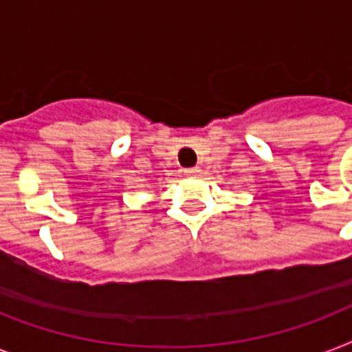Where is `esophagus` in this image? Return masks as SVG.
I'll return each instance as SVG.
<instances>
[{
  "label": "esophagus",
  "mask_w": 352,
  "mask_h": 352,
  "mask_svg": "<svg viewBox=\"0 0 352 352\" xmlns=\"http://www.w3.org/2000/svg\"><path fill=\"white\" fill-rule=\"evenodd\" d=\"M184 173H186V175H197L199 168H186V170H184Z\"/></svg>",
  "instance_id": "34e87169"
}]
</instances>
